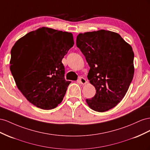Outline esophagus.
<instances>
[{"label":"esophagus","instance_id":"1","mask_svg":"<svg viewBox=\"0 0 150 150\" xmlns=\"http://www.w3.org/2000/svg\"><path fill=\"white\" fill-rule=\"evenodd\" d=\"M79 82L82 84H85L87 83V80H85V79H84L83 77H80L79 79Z\"/></svg>","mask_w":150,"mask_h":150}]
</instances>
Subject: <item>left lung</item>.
<instances>
[{"mask_svg": "<svg viewBox=\"0 0 150 150\" xmlns=\"http://www.w3.org/2000/svg\"><path fill=\"white\" fill-rule=\"evenodd\" d=\"M76 46L90 67L87 78L96 88V95L86 99L97 112H105L125 96L134 75L132 47L116 33L106 30L80 33Z\"/></svg>", "mask_w": 150, "mask_h": 150, "instance_id": "obj_1", "label": "left lung"}]
</instances>
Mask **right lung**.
Listing matches in <instances>:
<instances>
[{"label":"right lung","instance_id":"add662e5","mask_svg":"<svg viewBox=\"0 0 150 150\" xmlns=\"http://www.w3.org/2000/svg\"><path fill=\"white\" fill-rule=\"evenodd\" d=\"M71 33L42 27L17 41L10 70L18 89L32 104L52 109L61 103L71 83L64 77V56L74 46Z\"/></svg>","mask_w":150,"mask_h":150}]
</instances>
